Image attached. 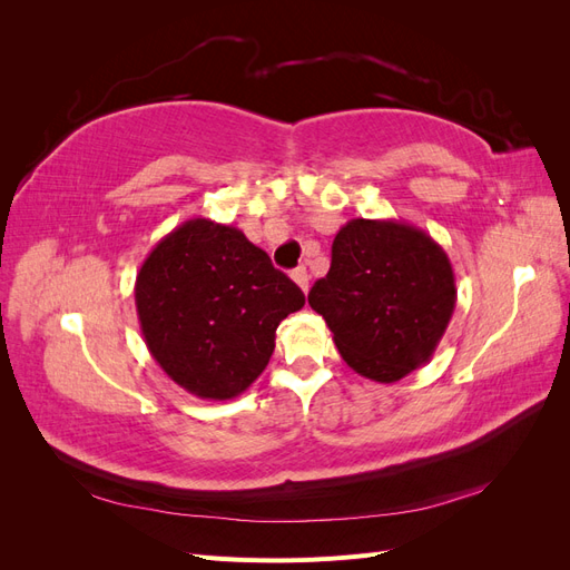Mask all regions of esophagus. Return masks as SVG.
I'll use <instances>...</instances> for the list:
<instances>
[{
    "label": "esophagus",
    "mask_w": 570,
    "mask_h": 570,
    "mask_svg": "<svg viewBox=\"0 0 570 570\" xmlns=\"http://www.w3.org/2000/svg\"><path fill=\"white\" fill-rule=\"evenodd\" d=\"M292 281H295L306 292L308 289V271H306V266H299V268L292 271Z\"/></svg>",
    "instance_id": "esophagus-1"
}]
</instances>
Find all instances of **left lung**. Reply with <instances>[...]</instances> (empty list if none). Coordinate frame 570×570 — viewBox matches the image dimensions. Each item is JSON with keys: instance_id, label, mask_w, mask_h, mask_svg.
Masks as SVG:
<instances>
[{"instance_id": "obj_1", "label": "left lung", "mask_w": 570, "mask_h": 570, "mask_svg": "<svg viewBox=\"0 0 570 570\" xmlns=\"http://www.w3.org/2000/svg\"><path fill=\"white\" fill-rule=\"evenodd\" d=\"M335 347L358 375L396 383L433 356L456 306L450 256L404 220L352 218L331 271L308 292Z\"/></svg>"}]
</instances>
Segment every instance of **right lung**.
Returning <instances> with one entry per match:
<instances>
[{
	"mask_svg": "<svg viewBox=\"0 0 570 570\" xmlns=\"http://www.w3.org/2000/svg\"><path fill=\"white\" fill-rule=\"evenodd\" d=\"M135 306L170 381L223 402L264 373L275 331L304 306V292L243 230L189 218L145 258Z\"/></svg>",
	"mask_w": 570,
	"mask_h": 570,
	"instance_id": "1",
	"label": "right lung"
}]
</instances>
